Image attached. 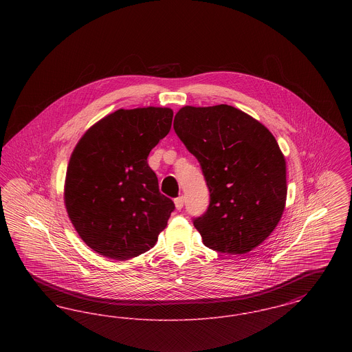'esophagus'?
<instances>
[{
    "label": "esophagus",
    "mask_w": 352,
    "mask_h": 352,
    "mask_svg": "<svg viewBox=\"0 0 352 352\" xmlns=\"http://www.w3.org/2000/svg\"><path fill=\"white\" fill-rule=\"evenodd\" d=\"M175 207H177V210H182V207H184V197H178L175 201Z\"/></svg>",
    "instance_id": "34e87169"
}]
</instances>
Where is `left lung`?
Instances as JSON below:
<instances>
[{
	"label": "left lung",
	"mask_w": 352,
	"mask_h": 352,
	"mask_svg": "<svg viewBox=\"0 0 352 352\" xmlns=\"http://www.w3.org/2000/svg\"><path fill=\"white\" fill-rule=\"evenodd\" d=\"M174 131L210 190L207 211L194 219L203 244L230 254L254 250L277 227L286 201V162L274 135L227 104L181 108Z\"/></svg>",
	"instance_id": "8db88e82"
}]
</instances>
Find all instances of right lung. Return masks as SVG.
<instances>
[{
    "mask_svg": "<svg viewBox=\"0 0 352 352\" xmlns=\"http://www.w3.org/2000/svg\"><path fill=\"white\" fill-rule=\"evenodd\" d=\"M170 108L118 109L92 125L71 154L65 204L84 243L101 256L128 260L149 251L175 206L148 165L170 132Z\"/></svg>",
    "mask_w": 352,
    "mask_h": 352,
    "instance_id": "right-lung-1",
    "label": "right lung"
}]
</instances>
